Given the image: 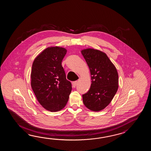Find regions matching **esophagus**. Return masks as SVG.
Returning <instances> with one entry per match:
<instances>
[{
  "label": "esophagus",
  "instance_id": "34e87169",
  "mask_svg": "<svg viewBox=\"0 0 151 151\" xmlns=\"http://www.w3.org/2000/svg\"><path fill=\"white\" fill-rule=\"evenodd\" d=\"M77 83H78V81H75L72 82V86L75 87L77 86Z\"/></svg>",
  "mask_w": 151,
  "mask_h": 151
}]
</instances>
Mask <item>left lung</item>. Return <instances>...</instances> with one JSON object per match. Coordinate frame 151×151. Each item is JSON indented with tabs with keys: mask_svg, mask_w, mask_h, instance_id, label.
<instances>
[{
	"mask_svg": "<svg viewBox=\"0 0 151 151\" xmlns=\"http://www.w3.org/2000/svg\"><path fill=\"white\" fill-rule=\"evenodd\" d=\"M81 52L90 68L92 80L90 90L83 95V104L92 111H100L109 105L117 92L118 72L103 52L87 48Z\"/></svg>",
	"mask_w": 151,
	"mask_h": 151,
	"instance_id": "1",
	"label": "left lung"
}]
</instances>
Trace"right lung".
<instances>
[{
	"label": "right lung",
	"instance_id": "add662e5",
	"mask_svg": "<svg viewBox=\"0 0 151 151\" xmlns=\"http://www.w3.org/2000/svg\"><path fill=\"white\" fill-rule=\"evenodd\" d=\"M67 50L55 46L46 48L33 63L31 87L39 103L45 109L57 112L68 103L72 91L61 63Z\"/></svg>",
	"mask_w": 151,
	"mask_h": 151
}]
</instances>
